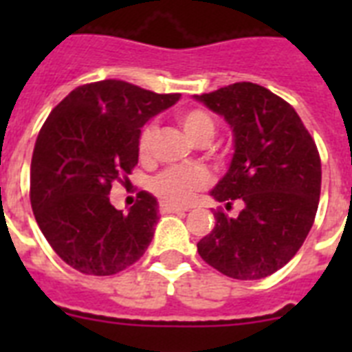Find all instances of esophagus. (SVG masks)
Returning a JSON list of instances; mask_svg holds the SVG:
<instances>
[{
	"instance_id": "obj_1",
	"label": "esophagus",
	"mask_w": 352,
	"mask_h": 352,
	"mask_svg": "<svg viewBox=\"0 0 352 352\" xmlns=\"http://www.w3.org/2000/svg\"><path fill=\"white\" fill-rule=\"evenodd\" d=\"M181 212H188L184 206H173V204H160V214H181Z\"/></svg>"
}]
</instances>
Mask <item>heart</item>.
Returning <instances> with one entry per match:
<instances>
[{
  "label": "heart",
  "mask_w": 352,
  "mask_h": 352,
  "mask_svg": "<svg viewBox=\"0 0 352 352\" xmlns=\"http://www.w3.org/2000/svg\"><path fill=\"white\" fill-rule=\"evenodd\" d=\"M179 122H181L184 133L192 138L193 142H199V140H204V138L212 140V137H214V118L210 117L206 111L192 109V111L182 113L181 117H179ZM153 137L155 126L153 124H148L142 129V133H140V138H138L140 155L149 153ZM208 173L201 170V168H170V170H164L162 173L155 177L153 181H151V190L164 203L184 204L199 190H203L208 184Z\"/></svg>",
  "instance_id": "heart-1"
}]
</instances>
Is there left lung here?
<instances>
[{
	"label": "left lung",
	"mask_w": 352,
	"mask_h": 352,
	"mask_svg": "<svg viewBox=\"0 0 352 352\" xmlns=\"http://www.w3.org/2000/svg\"><path fill=\"white\" fill-rule=\"evenodd\" d=\"M193 98L225 117L234 137L230 168L210 195L226 208L243 203L235 217L215 212L199 256L228 278H267L296 256L316 217V144L294 107L261 85L237 82Z\"/></svg>",
	"instance_id": "8db88e82"
}]
</instances>
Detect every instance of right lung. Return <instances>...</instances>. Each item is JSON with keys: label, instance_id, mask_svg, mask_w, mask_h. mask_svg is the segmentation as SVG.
Returning <instances> with one entry per match:
<instances>
[{"label": "right lung", "instance_id": "obj_1", "mask_svg": "<svg viewBox=\"0 0 352 352\" xmlns=\"http://www.w3.org/2000/svg\"><path fill=\"white\" fill-rule=\"evenodd\" d=\"M179 98L102 80L71 91L41 127L30 204L52 250L78 272L113 276L138 261L153 239L157 199L140 192L124 214L109 192L137 166L140 127Z\"/></svg>", "mask_w": 352, "mask_h": 352}]
</instances>
